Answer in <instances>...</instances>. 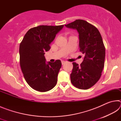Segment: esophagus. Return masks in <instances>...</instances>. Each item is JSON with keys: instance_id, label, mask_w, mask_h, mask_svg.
I'll return each mask as SVG.
<instances>
[{"instance_id": "esophagus-1", "label": "esophagus", "mask_w": 121, "mask_h": 121, "mask_svg": "<svg viewBox=\"0 0 121 121\" xmlns=\"http://www.w3.org/2000/svg\"><path fill=\"white\" fill-rule=\"evenodd\" d=\"M65 63H66V62H65V61H62V65H64Z\"/></svg>"}]
</instances>
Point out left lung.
<instances>
[{
  "label": "left lung",
  "mask_w": 121,
  "mask_h": 121,
  "mask_svg": "<svg viewBox=\"0 0 121 121\" xmlns=\"http://www.w3.org/2000/svg\"><path fill=\"white\" fill-rule=\"evenodd\" d=\"M65 26L77 30L79 51L84 55L80 65L73 63L71 82L78 89L87 90L99 81L104 67L105 48L101 34L97 28L83 20H76Z\"/></svg>",
  "instance_id": "1"
}]
</instances>
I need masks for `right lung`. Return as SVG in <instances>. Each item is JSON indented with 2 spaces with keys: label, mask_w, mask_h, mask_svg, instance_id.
Returning a JSON list of instances; mask_svg holds the SVG:
<instances>
[{
  "label": "right lung",
  "mask_w": 121,
  "mask_h": 121,
  "mask_svg": "<svg viewBox=\"0 0 121 121\" xmlns=\"http://www.w3.org/2000/svg\"><path fill=\"white\" fill-rule=\"evenodd\" d=\"M64 26H39L29 30L20 45V63L24 79L39 92L52 89L57 83L61 62H46L45 52Z\"/></svg>",
  "instance_id": "obj_1"
}]
</instances>
